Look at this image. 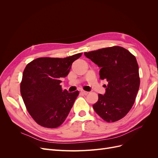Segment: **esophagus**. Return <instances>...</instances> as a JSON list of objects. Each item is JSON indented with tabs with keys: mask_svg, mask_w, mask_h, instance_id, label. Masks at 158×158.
Masks as SVG:
<instances>
[{
	"mask_svg": "<svg viewBox=\"0 0 158 158\" xmlns=\"http://www.w3.org/2000/svg\"><path fill=\"white\" fill-rule=\"evenodd\" d=\"M81 94H82L83 95H88V92H86V91H85V90H81Z\"/></svg>",
	"mask_w": 158,
	"mask_h": 158,
	"instance_id": "obj_1",
	"label": "esophagus"
}]
</instances>
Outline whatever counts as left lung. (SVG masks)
I'll use <instances>...</instances> for the list:
<instances>
[{
    "instance_id": "1",
    "label": "left lung",
    "mask_w": 158,
    "mask_h": 158,
    "mask_svg": "<svg viewBox=\"0 0 158 158\" xmlns=\"http://www.w3.org/2000/svg\"><path fill=\"white\" fill-rule=\"evenodd\" d=\"M85 56L101 68L100 79H106V94H98L93 108L108 123L125 117L135 102L140 87L138 65L131 52L119 46L84 52Z\"/></svg>"
}]
</instances>
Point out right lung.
Instances as JSON below:
<instances>
[{"mask_svg": "<svg viewBox=\"0 0 158 158\" xmlns=\"http://www.w3.org/2000/svg\"><path fill=\"white\" fill-rule=\"evenodd\" d=\"M82 55L63 59L41 57L26 65L20 92L28 113L38 125L57 128L67 117L79 92L63 90L60 80L69 74L72 64Z\"/></svg>", "mask_w": 158, "mask_h": 158, "instance_id": "obj_1", "label": "right lung"}]
</instances>
